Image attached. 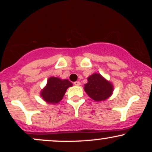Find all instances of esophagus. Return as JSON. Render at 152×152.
<instances>
[{
    "label": "esophagus",
    "instance_id": "obj_1",
    "mask_svg": "<svg viewBox=\"0 0 152 152\" xmlns=\"http://www.w3.org/2000/svg\"><path fill=\"white\" fill-rule=\"evenodd\" d=\"M74 85L75 86H80L81 85V83H80V81H75L74 82Z\"/></svg>",
    "mask_w": 152,
    "mask_h": 152
}]
</instances>
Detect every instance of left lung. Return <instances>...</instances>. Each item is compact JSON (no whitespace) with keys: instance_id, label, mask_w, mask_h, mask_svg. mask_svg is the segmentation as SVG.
Here are the masks:
<instances>
[{"instance_id":"1","label":"left lung","mask_w":152,"mask_h":152,"mask_svg":"<svg viewBox=\"0 0 152 152\" xmlns=\"http://www.w3.org/2000/svg\"><path fill=\"white\" fill-rule=\"evenodd\" d=\"M83 88L90 98L96 102H102L111 96L114 86L102 75L96 73L88 77V83Z\"/></svg>"}]
</instances>
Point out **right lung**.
<instances>
[{
    "instance_id": "add662e5",
    "label": "right lung",
    "mask_w": 152,
    "mask_h": 152,
    "mask_svg": "<svg viewBox=\"0 0 152 152\" xmlns=\"http://www.w3.org/2000/svg\"><path fill=\"white\" fill-rule=\"evenodd\" d=\"M72 86V83L68 79L50 77L46 86L41 90V96L48 104H57L61 101L67 88Z\"/></svg>"
}]
</instances>
